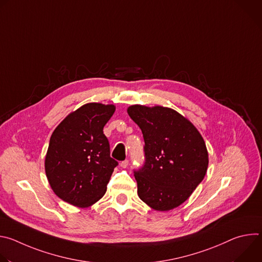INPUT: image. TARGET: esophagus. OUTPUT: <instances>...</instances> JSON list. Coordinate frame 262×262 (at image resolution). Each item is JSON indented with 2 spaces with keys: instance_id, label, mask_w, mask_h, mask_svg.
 <instances>
[{
  "instance_id": "1",
  "label": "esophagus",
  "mask_w": 262,
  "mask_h": 262,
  "mask_svg": "<svg viewBox=\"0 0 262 262\" xmlns=\"http://www.w3.org/2000/svg\"><path fill=\"white\" fill-rule=\"evenodd\" d=\"M127 166H128V160H125V161H123V162L120 163V167H121V168H126Z\"/></svg>"
}]
</instances>
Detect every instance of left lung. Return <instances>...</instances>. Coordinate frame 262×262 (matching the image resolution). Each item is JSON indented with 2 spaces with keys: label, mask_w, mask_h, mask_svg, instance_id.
Masks as SVG:
<instances>
[{
  "label": "left lung",
  "mask_w": 262,
  "mask_h": 262,
  "mask_svg": "<svg viewBox=\"0 0 262 262\" xmlns=\"http://www.w3.org/2000/svg\"><path fill=\"white\" fill-rule=\"evenodd\" d=\"M127 113L141 128L145 142L144 165L134 171L140 199L160 211L179 206L207 171L208 152L202 136L170 107L135 104Z\"/></svg>",
  "instance_id": "left-lung-1"
}]
</instances>
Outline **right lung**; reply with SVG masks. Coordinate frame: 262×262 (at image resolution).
Listing matches in <instances>:
<instances>
[{
  "label": "right lung",
  "mask_w": 262,
  "mask_h": 262,
  "mask_svg": "<svg viewBox=\"0 0 262 262\" xmlns=\"http://www.w3.org/2000/svg\"><path fill=\"white\" fill-rule=\"evenodd\" d=\"M115 105L90 102L70 113L54 130L45 168L54 193L63 201L88 207L105 193L118 162L110 157L103 126Z\"/></svg>",
  "instance_id": "1"
}]
</instances>
